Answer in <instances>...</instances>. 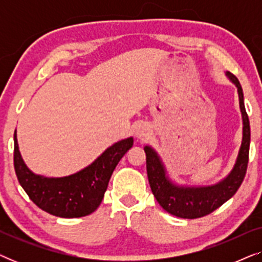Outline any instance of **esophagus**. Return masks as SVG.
I'll return each mask as SVG.
<instances>
[{
	"label": "esophagus",
	"mask_w": 262,
	"mask_h": 262,
	"mask_svg": "<svg viewBox=\"0 0 262 262\" xmlns=\"http://www.w3.org/2000/svg\"><path fill=\"white\" fill-rule=\"evenodd\" d=\"M135 135L138 139H141V141H144V139L149 137L148 127L144 126V125H138V126L136 127V130H135Z\"/></svg>",
	"instance_id": "1"
}]
</instances>
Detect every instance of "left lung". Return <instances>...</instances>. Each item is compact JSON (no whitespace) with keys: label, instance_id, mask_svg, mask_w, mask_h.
<instances>
[{"label":"left lung","instance_id":"8db88e82","mask_svg":"<svg viewBox=\"0 0 262 262\" xmlns=\"http://www.w3.org/2000/svg\"><path fill=\"white\" fill-rule=\"evenodd\" d=\"M227 76L237 87L239 108H241L243 119V137L235 166L224 180L213 186H206V187L177 186L168 179L166 169L155 150L150 146L144 148L146 155V173H148L152 194L160 205L163 207V210L173 216L194 220V218L210 214L237 192L245 179L249 160V119L246 112L245 101H243L242 87L237 77L229 71H227Z\"/></svg>","mask_w":262,"mask_h":262}]
</instances>
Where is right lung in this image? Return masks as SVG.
Wrapping results in <instances>:
<instances>
[{
	"instance_id": "add662e5",
	"label": "right lung",
	"mask_w": 262,
	"mask_h": 262,
	"mask_svg": "<svg viewBox=\"0 0 262 262\" xmlns=\"http://www.w3.org/2000/svg\"><path fill=\"white\" fill-rule=\"evenodd\" d=\"M134 145L126 138L110 146L91 166L66 178H44L28 169L14 134V168L25 192L38 207L57 217H83L98 209L117 164Z\"/></svg>"
}]
</instances>
